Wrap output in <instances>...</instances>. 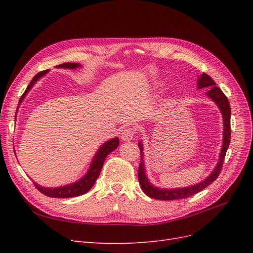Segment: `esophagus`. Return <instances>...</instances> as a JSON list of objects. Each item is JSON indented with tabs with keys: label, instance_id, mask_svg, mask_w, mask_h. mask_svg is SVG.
Returning <instances> with one entry per match:
<instances>
[{
	"label": "esophagus",
	"instance_id": "obj_1",
	"mask_svg": "<svg viewBox=\"0 0 253 253\" xmlns=\"http://www.w3.org/2000/svg\"><path fill=\"white\" fill-rule=\"evenodd\" d=\"M134 135H135V129L134 128H132V127L126 128L121 133V139L124 141H129V140L133 139Z\"/></svg>",
	"mask_w": 253,
	"mask_h": 253
}]
</instances>
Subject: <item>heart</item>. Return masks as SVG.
I'll return each instance as SVG.
<instances>
[{"instance_id":"1","label":"heart","mask_w":253,"mask_h":253,"mask_svg":"<svg viewBox=\"0 0 253 253\" xmlns=\"http://www.w3.org/2000/svg\"><path fill=\"white\" fill-rule=\"evenodd\" d=\"M155 86H156V87H162V86H164L163 81H157V82L155 83Z\"/></svg>"}]
</instances>
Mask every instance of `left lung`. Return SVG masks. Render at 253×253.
Here are the masks:
<instances>
[{
    "instance_id": "left-lung-1",
    "label": "left lung",
    "mask_w": 253,
    "mask_h": 253,
    "mask_svg": "<svg viewBox=\"0 0 253 253\" xmlns=\"http://www.w3.org/2000/svg\"><path fill=\"white\" fill-rule=\"evenodd\" d=\"M197 88H209L207 91L206 95L208 96L210 99L215 102L220 110L221 115H223V120H224V139H223V147H221L220 153H219V159L216 167L214 168L213 172L202 182L197 183V185H193L186 188H177V189H160L157 187H154L151 185L149 181L147 175H145V169L143 165V149H142V143L139 142V149H140V157L141 162L139 165L138 169V179H139V185L143 192L148 196L154 198V200L159 201H174V200H181V198H187L189 196H192L198 192H201L206 187H208L210 183H212L215 180L221 171V168H223L224 159L226 156V152L229 148V144H230V138H231V128H230V117H231V108L230 103H229L227 97L225 94L221 91L219 87L216 86L214 80L208 76L207 74L203 73L197 80Z\"/></svg>"
}]
</instances>
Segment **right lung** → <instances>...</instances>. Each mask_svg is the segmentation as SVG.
<instances>
[{"label": "right lung", "mask_w": 253, "mask_h": 253, "mask_svg": "<svg viewBox=\"0 0 253 253\" xmlns=\"http://www.w3.org/2000/svg\"><path fill=\"white\" fill-rule=\"evenodd\" d=\"M80 66H81V64H79V63H63V64L57 65V67H59V68L63 67V68H70V70H75V68H78ZM47 73H48V71H42L35 76L33 80L30 81V83L28 84V86H27L26 90L24 91V94H23L22 97L20 98L19 104L22 102L23 99H24L25 95L28 93L29 89L34 86V84ZM118 145H119L118 137H115V138L104 142L101 147L99 148V150L95 154V156L93 158V162H91V164H90V167H89L87 173L84 175L82 178H80L78 181L71 183V185L58 187V188H45V187L39 186L37 182H34L35 187L44 195L49 196V197H55V198L74 197V196H79V195L86 193L87 191L90 190V188L95 185L97 178L99 177V175H100V171L102 169L103 163H104L106 156H108L110 153L113 152L114 150H116Z\"/></svg>", "instance_id": "add662e5"}]
</instances>
